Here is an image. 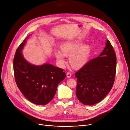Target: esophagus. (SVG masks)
<instances>
[{"label":"esophagus","instance_id":"esophagus-1","mask_svg":"<svg viewBox=\"0 0 130 130\" xmlns=\"http://www.w3.org/2000/svg\"><path fill=\"white\" fill-rule=\"evenodd\" d=\"M71 75H72V74H71V72H68L67 73V74H66V76H67V77H71Z\"/></svg>","mask_w":130,"mask_h":130}]
</instances>
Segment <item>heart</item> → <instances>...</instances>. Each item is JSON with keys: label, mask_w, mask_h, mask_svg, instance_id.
<instances>
[{"label": "heart", "mask_w": 130, "mask_h": 130, "mask_svg": "<svg viewBox=\"0 0 130 130\" xmlns=\"http://www.w3.org/2000/svg\"><path fill=\"white\" fill-rule=\"evenodd\" d=\"M81 40H74L63 43L60 46L61 52L56 50L55 57L60 66L65 63V56H69V61L73 69H78L85 65L89 59L91 51L89 44H83Z\"/></svg>", "instance_id": "heart-1"}]
</instances>
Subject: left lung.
I'll return each mask as SVG.
<instances>
[{
	"instance_id": "left-lung-1",
	"label": "left lung",
	"mask_w": 130,
	"mask_h": 130,
	"mask_svg": "<svg viewBox=\"0 0 130 130\" xmlns=\"http://www.w3.org/2000/svg\"><path fill=\"white\" fill-rule=\"evenodd\" d=\"M116 56L110 41L98 57L90 60L75 73L76 95L81 103L93 105L99 103L110 91L115 81Z\"/></svg>"
}]
</instances>
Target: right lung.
<instances>
[{"instance_id": "1", "label": "right lung", "mask_w": 130, "mask_h": 130, "mask_svg": "<svg viewBox=\"0 0 130 130\" xmlns=\"http://www.w3.org/2000/svg\"><path fill=\"white\" fill-rule=\"evenodd\" d=\"M26 38L18 48L13 60L17 86L24 97L31 103L44 105L51 101L58 84L65 78L64 70L50 64L35 65L24 58L22 50Z\"/></svg>"}]
</instances>
